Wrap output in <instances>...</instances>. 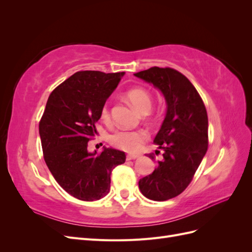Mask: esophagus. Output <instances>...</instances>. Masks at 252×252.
I'll use <instances>...</instances> for the list:
<instances>
[{
	"label": "esophagus",
	"instance_id": "1",
	"mask_svg": "<svg viewBox=\"0 0 252 252\" xmlns=\"http://www.w3.org/2000/svg\"><path fill=\"white\" fill-rule=\"evenodd\" d=\"M140 156L139 155H128L127 156V159L129 161V159H135V158H138Z\"/></svg>",
	"mask_w": 252,
	"mask_h": 252
}]
</instances>
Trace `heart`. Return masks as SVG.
Wrapping results in <instances>:
<instances>
[{"label": "heart", "mask_w": 252, "mask_h": 252, "mask_svg": "<svg viewBox=\"0 0 252 252\" xmlns=\"http://www.w3.org/2000/svg\"><path fill=\"white\" fill-rule=\"evenodd\" d=\"M128 100L133 105V107L141 113H148L152 106V98L150 94L144 88H133L127 93ZM101 118L108 122L110 120V111L107 104H105L101 111ZM148 139V133L144 129L138 130H126L121 129L110 135L109 142L122 150L128 152H138L142 149L143 144Z\"/></svg>", "instance_id": "obj_1"}]
</instances>
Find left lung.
Here are the masks:
<instances>
[{"mask_svg":"<svg viewBox=\"0 0 252 252\" xmlns=\"http://www.w3.org/2000/svg\"><path fill=\"white\" fill-rule=\"evenodd\" d=\"M161 91L166 116L154 143L164 150L155 171L139 181L144 196L167 201L179 195L192 181L208 148V117L194 86L172 68L151 67L134 73ZM155 159L154 155H148Z\"/></svg>","mask_w":252,"mask_h":252,"instance_id":"left-lung-1","label":"left lung"}]
</instances>
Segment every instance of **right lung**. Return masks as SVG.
<instances>
[{
  "label": "right lung",
  "mask_w": 252,
  "mask_h": 252,
  "mask_svg": "<svg viewBox=\"0 0 252 252\" xmlns=\"http://www.w3.org/2000/svg\"><path fill=\"white\" fill-rule=\"evenodd\" d=\"M124 74L75 72L50 94L40 121L45 162L59 185L79 200L102 199L109 192L112 169L125 163L124 151L87 150L103 106Z\"/></svg>",
  "instance_id": "right-lung-1"
}]
</instances>
